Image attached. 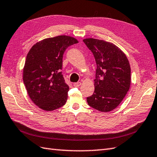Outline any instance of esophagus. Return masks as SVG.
<instances>
[{
	"label": "esophagus",
	"instance_id": "1",
	"mask_svg": "<svg viewBox=\"0 0 157 157\" xmlns=\"http://www.w3.org/2000/svg\"><path fill=\"white\" fill-rule=\"evenodd\" d=\"M81 82H80L73 83V85H74V86H75V87H78V86H81Z\"/></svg>",
	"mask_w": 157,
	"mask_h": 157
}]
</instances>
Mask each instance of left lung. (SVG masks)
<instances>
[{"label":"left lung","mask_w":157,"mask_h":157,"mask_svg":"<svg viewBox=\"0 0 157 157\" xmlns=\"http://www.w3.org/2000/svg\"><path fill=\"white\" fill-rule=\"evenodd\" d=\"M83 41L92 52L97 64L95 90L86 101L94 109L109 112L120 105L130 89V63L126 54L112 43L93 38Z\"/></svg>","instance_id":"1"}]
</instances>
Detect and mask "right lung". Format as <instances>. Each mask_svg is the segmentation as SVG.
I'll use <instances>...</instances> for the list:
<instances>
[{"mask_svg": "<svg viewBox=\"0 0 157 157\" xmlns=\"http://www.w3.org/2000/svg\"><path fill=\"white\" fill-rule=\"evenodd\" d=\"M78 43L75 38L59 36L36 43L27 55L23 79L31 101L45 111L63 106L68 85L62 74V58L69 46Z\"/></svg>", "mask_w": 157, "mask_h": 157, "instance_id": "1", "label": "right lung"}]
</instances>
